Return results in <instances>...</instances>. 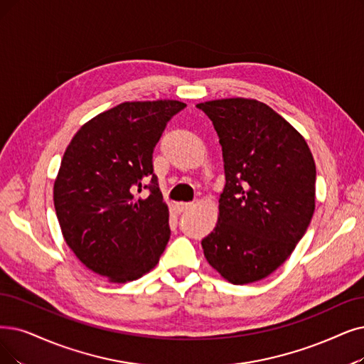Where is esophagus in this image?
I'll list each match as a JSON object with an SVG mask.
<instances>
[{
    "label": "esophagus",
    "mask_w": 364,
    "mask_h": 364,
    "mask_svg": "<svg viewBox=\"0 0 364 364\" xmlns=\"http://www.w3.org/2000/svg\"><path fill=\"white\" fill-rule=\"evenodd\" d=\"M194 205L193 203H178V209H179V212H185V210H188V209H191Z\"/></svg>",
    "instance_id": "obj_1"
}]
</instances>
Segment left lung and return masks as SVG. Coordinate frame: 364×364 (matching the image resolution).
Instances as JSON below:
<instances>
[{
  "instance_id": "1",
  "label": "left lung",
  "mask_w": 364,
  "mask_h": 364,
  "mask_svg": "<svg viewBox=\"0 0 364 364\" xmlns=\"http://www.w3.org/2000/svg\"><path fill=\"white\" fill-rule=\"evenodd\" d=\"M223 146L225 186L218 224L201 240L209 264L243 285L291 255L315 210L316 168L306 140L267 105L248 98L197 105Z\"/></svg>"
}]
</instances>
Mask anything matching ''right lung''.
<instances>
[{"mask_svg":"<svg viewBox=\"0 0 364 364\" xmlns=\"http://www.w3.org/2000/svg\"><path fill=\"white\" fill-rule=\"evenodd\" d=\"M176 100L133 101L97 114L71 139L53 185V203L70 250L110 282L152 270L170 239L168 208L152 154ZM148 189L146 199L136 194Z\"/></svg>","mask_w":364,"mask_h":364,"instance_id":"obj_1","label":"right lung"}]
</instances>
